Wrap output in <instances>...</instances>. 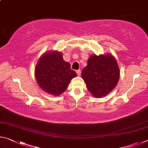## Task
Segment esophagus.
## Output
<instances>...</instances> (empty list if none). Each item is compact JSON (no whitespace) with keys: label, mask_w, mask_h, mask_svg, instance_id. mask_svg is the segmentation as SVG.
<instances>
[{"label":"esophagus","mask_w":148,"mask_h":148,"mask_svg":"<svg viewBox=\"0 0 148 148\" xmlns=\"http://www.w3.org/2000/svg\"><path fill=\"white\" fill-rule=\"evenodd\" d=\"M76 73H77V75H81V69H79V70H77L76 71Z\"/></svg>","instance_id":"obj_1"}]
</instances>
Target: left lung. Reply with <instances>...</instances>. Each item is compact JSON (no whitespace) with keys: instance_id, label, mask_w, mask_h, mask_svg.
<instances>
[{"instance_id":"obj_1","label":"left lung","mask_w":148,"mask_h":148,"mask_svg":"<svg viewBox=\"0 0 148 148\" xmlns=\"http://www.w3.org/2000/svg\"><path fill=\"white\" fill-rule=\"evenodd\" d=\"M87 88L95 97H101L112 91L120 78L117 62L111 54L92 55L82 71Z\"/></svg>"}]
</instances>
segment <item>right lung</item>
Wrapping results in <instances>:
<instances>
[{"instance_id": "1", "label": "right lung", "mask_w": 148, "mask_h": 148, "mask_svg": "<svg viewBox=\"0 0 148 148\" xmlns=\"http://www.w3.org/2000/svg\"><path fill=\"white\" fill-rule=\"evenodd\" d=\"M36 81L49 94L58 95L66 90L71 79L77 76L59 52L45 53L39 60L35 69Z\"/></svg>"}]
</instances>
